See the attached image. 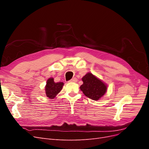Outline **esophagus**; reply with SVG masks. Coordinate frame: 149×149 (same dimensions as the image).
<instances>
[{"label":"esophagus","mask_w":149,"mask_h":149,"mask_svg":"<svg viewBox=\"0 0 149 149\" xmlns=\"http://www.w3.org/2000/svg\"><path fill=\"white\" fill-rule=\"evenodd\" d=\"M77 78H72L71 80H70L69 81V82H70V83H76V82H77Z\"/></svg>","instance_id":"obj_1"}]
</instances>
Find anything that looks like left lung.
I'll return each mask as SVG.
<instances>
[{"mask_svg": "<svg viewBox=\"0 0 149 149\" xmlns=\"http://www.w3.org/2000/svg\"><path fill=\"white\" fill-rule=\"evenodd\" d=\"M83 84L80 86L86 96L94 101L102 97L107 91V85L91 73H88L82 78Z\"/></svg>", "mask_w": 149, "mask_h": 149, "instance_id": "left-lung-1", "label": "left lung"}]
</instances>
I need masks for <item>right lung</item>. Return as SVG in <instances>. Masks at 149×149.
Listing matches in <instances>:
<instances>
[{
    "label": "right lung",
    "instance_id": "right-lung-1",
    "mask_svg": "<svg viewBox=\"0 0 149 149\" xmlns=\"http://www.w3.org/2000/svg\"><path fill=\"white\" fill-rule=\"evenodd\" d=\"M64 83L62 82L55 83L53 78H49L45 86V93L48 97L53 99L59 93L63 86Z\"/></svg>",
    "mask_w": 149,
    "mask_h": 149
}]
</instances>
